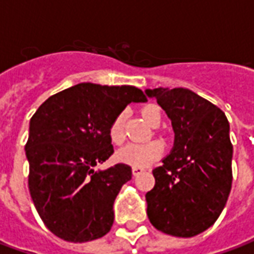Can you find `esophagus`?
Listing matches in <instances>:
<instances>
[{
	"label": "esophagus",
	"instance_id": "esophagus-1",
	"mask_svg": "<svg viewBox=\"0 0 254 254\" xmlns=\"http://www.w3.org/2000/svg\"><path fill=\"white\" fill-rule=\"evenodd\" d=\"M143 171H145V169H143V167H132V173H133V176L136 177V176H140Z\"/></svg>",
	"mask_w": 254,
	"mask_h": 254
}]
</instances>
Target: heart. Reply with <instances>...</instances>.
Masks as SVG:
<instances>
[{"instance_id": "b5f03b06", "label": "heart", "mask_w": 254, "mask_h": 254, "mask_svg": "<svg viewBox=\"0 0 254 254\" xmlns=\"http://www.w3.org/2000/svg\"><path fill=\"white\" fill-rule=\"evenodd\" d=\"M141 116L149 125L156 127L159 125L162 120V113L156 105H145L140 110ZM124 118L125 113L121 111L114 116L109 125V138L113 144H121L125 140V132H124ZM165 145L159 140H151L147 143H130L125 145L117 152V159L121 163L133 166V167H145L154 163L163 155Z\"/></svg>"}]
</instances>
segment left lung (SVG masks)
<instances>
[{"label":"left lung","mask_w":254,"mask_h":254,"mask_svg":"<svg viewBox=\"0 0 254 254\" xmlns=\"http://www.w3.org/2000/svg\"><path fill=\"white\" fill-rule=\"evenodd\" d=\"M171 120L174 148L152 171L145 194L155 229L189 238L211 227L223 211L233 182L230 125L224 113L188 88L145 89Z\"/></svg>","instance_id":"left-lung-1"}]
</instances>
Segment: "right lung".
I'll return each mask as SVG.
<instances>
[{
    "label": "right lung",
    "instance_id": "add662e5",
    "mask_svg": "<svg viewBox=\"0 0 254 254\" xmlns=\"http://www.w3.org/2000/svg\"><path fill=\"white\" fill-rule=\"evenodd\" d=\"M130 102L147 96L133 85L81 83L50 96L31 118L28 188L43 223L58 238L88 242L110 231L114 200L132 169L94 167L114 152L109 125Z\"/></svg>",
    "mask_w": 254,
    "mask_h": 254
}]
</instances>
